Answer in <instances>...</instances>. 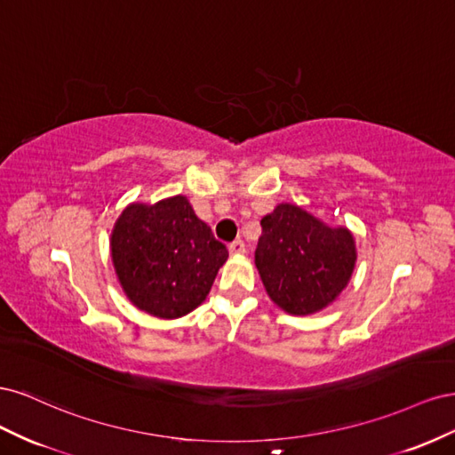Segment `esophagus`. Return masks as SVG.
I'll use <instances>...</instances> for the list:
<instances>
[{
    "mask_svg": "<svg viewBox=\"0 0 455 455\" xmlns=\"http://www.w3.org/2000/svg\"><path fill=\"white\" fill-rule=\"evenodd\" d=\"M244 243L241 239H235L233 243H229V252L231 254H244Z\"/></svg>",
    "mask_w": 455,
    "mask_h": 455,
    "instance_id": "esophagus-1",
    "label": "esophagus"
}]
</instances>
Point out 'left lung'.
Wrapping results in <instances>:
<instances>
[{"label": "left lung", "instance_id": "8db88e82", "mask_svg": "<svg viewBox=\"0 0 455 455\" xmlns=\"http://www.w3.org/2000/svg\"><path fill=\"white\" fill-rule=\"evenodd\" d=\"M254 261L267 296L291 315H313L347 286L356 249L347 228H328L298 204L261 218Z\"/></svg>", "mask_w": 455, "mask_h": 455}]
</instances>
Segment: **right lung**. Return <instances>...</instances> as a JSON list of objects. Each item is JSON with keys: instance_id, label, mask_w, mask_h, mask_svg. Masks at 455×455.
I'll list each match as a JSON object with an SVG mask.
<instances>
[{"instance_id": "right-lung-1", "label": "right lung", "mask_w": 455, "mask_h": 455, "mask_svg": "<svg viewBox=\"0 0 455 455\" xmlns=\"http://www.w3.org/2000/svg\"><path fill=\"white\" fill-rule=\"evenodd\" d=\"M109 249L131 304L159 319L199 307L228 259L226 244L184 196L129 204L114 226Z\"/></svg>"}]
</instances>
